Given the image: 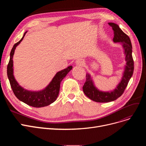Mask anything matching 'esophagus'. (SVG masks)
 Returning a JSON list of instances; mask_svg holds the SVG:
<instances>
[{
  "label": "esophagus",
  "instance_id": "obj_1",
  "mask_svg": "<svg viewBox=\"0 0 146 146\" xmlns=\"http://www.w3.org/2000/svg\"><path fill=\"white\" fill-rule=\"evenodd\" d=\"M76 64L78 66H83L85 64V61L83 60L82 59H78L77 61H76Z\"/></svg>",
  "mask_w": 146,
  "mask_h": 146
}]
</instances>
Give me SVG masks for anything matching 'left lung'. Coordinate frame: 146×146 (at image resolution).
I'll return each instance as SVG.
<instances>
[{
	"label": "left lung",
	"instance_id": "left-lung-1",
	"mask_svg": "<svg viewBox=\"0 0 146 146\" xmlns=\"http://www.w3.org/2000/svg\"><path fill=\"white\" fill-rule=\"evenodd\" d=\"M108 24L112 27L113 31V42H121L123 45L125 50L127 65L121 82L118 84L116 89L112 92L99 91L94 85L90 76L89 74H86V79L83 86V91L86 96L91 100L96 102H109L116 100L120 97L123 94L134 72V66L132 56V45L129 36L122 31L119 26L115 23L110 22Z\"/></svg>",
	"mask_w": 146,
	"mask_h": 146
}]
</instances>
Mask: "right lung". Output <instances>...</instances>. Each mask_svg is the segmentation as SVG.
<instances>
[{
	"label": "right lung",
	"mask_w": 146,
	"mask_h": 146,
	"mask_svg": "<svg viewBox=\"0 0 146 146\" xmlns=\"http://www.w3.org/2000/svg\"><path fill=\"white\" fill-rule=\"evenodd\" d=\"M25 32L21 40L15 44L10 54V59L7 67V74L11 88L16 97L21 101L35 108H41L48 106L54 102L58 95L60 83L67 73L72 69V66H68L64 70L58 72L48 86L39 92L28 91L20 86L13 75V56L17 46L22 41L25 35Z\"/></svg>",
	"instance_id": "right-lung-1"
}]
</instances>
